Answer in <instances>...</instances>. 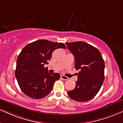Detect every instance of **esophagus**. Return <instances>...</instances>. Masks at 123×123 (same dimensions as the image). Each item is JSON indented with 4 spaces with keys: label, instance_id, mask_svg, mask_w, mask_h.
<instances>
[{
    "label": "esophagus",
    "instance_id": "obj_1",
    "mask_svg": "<svg viewBox=\"0 0 123 123\" xmlns=\"http://www.w3.org/2000/svg\"><path fill=\"white\" fill-rule=\"evenodd\" d=\"M61 78L62 80H68V79H69L68 77H66V76H64V75H61Z\"/></svg>",
    "mask_w": 123,
    "mask_h": 123
}]
</instances>
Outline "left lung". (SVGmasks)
Segmentation results:
<instances>
[{
    "instance_id": "obj_1",
    "label": "left lung",
    "mask_w": 123,
    "mask_h": 123,
    "mask_svg": "<svg viewBox=\"0 0 123 123\" xmlns=\"http://www.w3.org/2000/svg\"><path fill=\"white\" fill-rule=\"evenodd\" d=\"M75 58L78 80L68 95L77 102H86L94 98L105 80V64L100 52L94 46L82 41L66 43Z\"/></svg>"
}]
</instances>
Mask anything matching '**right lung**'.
Returning <instances> with one entry per match:
<instances>
[{
	"mask_svg": "<svg viewBox=\"0 0 123 123\" xmlns=\"http://www.w3.org/2000/svg\"><path fill=\"white\" fill-rule=\"evenodd\" d=\"M59 48L66 47L62 43L39 40L22 49L17 59L15 76L20 89L26 95L41 99L51 92L60 74L48 73L44 65L48 64L53 52Z\"/></svg>",
	"mask_w": 123,
	"mask_h": 123,
	"instance_id": "obj_1",
	"label": "right lung"
}]
</instances>
